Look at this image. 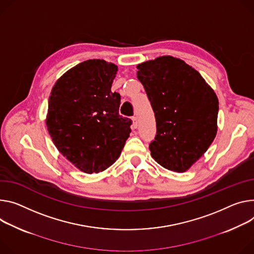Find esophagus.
<instances>
[{
  "instance_id": "esophagus-1",
  "label": "esophagus",
  "mask_w": 254,
  "mask_h": 254,
  "mask_svg": "<svg viewBox=\"0 0 254 254\" xmlns=\"http://www.w3.org/2000/svg\"><path fill=\"white\" fill-rule=\"evenodd\" d=\"M131 121H132V125H131V127H132V128H136L137 127V120H136V118H132L131 119Z\"/></svg>"
}]
</instances>
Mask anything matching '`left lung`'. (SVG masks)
<instances>
[{
	"label": "left lung",
	"mask_w": 254,
	"mask_h": 254,
	"mask_svg": "<svg viewBox=\"0 0 254 254\" xmlns=\"http://www.w3.org/2000/svg\"><path fill=\"white\" fill-rule=\"evenodd\" d=\"M136 68L157 123L151 155L162 167L186 172L216 137L219 100L215 91L194 67L171 56L144 62Z\"/></svg>",
	"instance_id": "8db88e82"
}]
</instances>
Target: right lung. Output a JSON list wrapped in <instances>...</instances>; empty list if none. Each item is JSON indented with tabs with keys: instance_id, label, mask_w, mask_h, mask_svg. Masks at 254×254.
Returning a JSON list of instances; mask_svg holds the SVG:
<instances>
[{
	"instance_id": "right-lung-1",
	"label": "right lung",
	"mask_w": 254,
	"mask_h": 254,
	"mask_svg": "<svg viewBox=\"0 0 254 254\" xmlns=\"http://www.w3.org/2000/svg\"><path fill=\"white\" fill-rule=\"evenodd\" d=\"M118 65L88 60L55 83L45 124L52 140L79 170L102 172L119 159L131 121L119 113L121 95L111 91Z\"/></svg>"
}]
</instances>
